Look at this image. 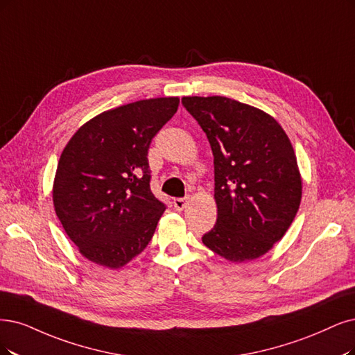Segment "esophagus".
<instances>
[{
  "label": "esophagus",
  "instance_id": "34e87169",
  "mask_svg": "<svg viewBox=\"0 0 355 355\" xmlns=\"http://www.w3.org/2000/svg\"><path fill=\"white\" fill-rule=\"evenodd\" d=\"M174 207L177 209V211H182V209H184L186 206H187V199H184V198H177V199H174Z\"/></svg>",
  "mask_w": 355,
  "mask_h": 355
}]
</instances>
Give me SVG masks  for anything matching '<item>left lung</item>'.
<instances>
[{"label":"left lung","mask_w":355,"mask_h":355,"mask_svg":"<svg viewBox=\"0 0 355 355\" xmlns=\"http://www.w3.org/2000/svg\"><path fill=\"white\" fill-rule=\"evenodd\" d=\"M211 143L215 227L202 241L235 263L268 253L293 224L301 175L293 144L273 116L225 96H184Z\"/></svg>","instance_id":"obj_1"}]
</instances>
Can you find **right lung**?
I'll use <instances>...</instances> for the list:
<instances>
[{
  "instance_id": "obj_1",
  "label": "right lung",
  "mask_w": 355,
  "mask_h": 355,
  "mask_svg": "<svg viewBox=\"0 0 355 355\" xmlns=\"http://www.w3.org/2000/svg\"><path fill=\"white\" fill-rule=\"evenodd\" d=\"M178 98L131 102L78 128L58 161L52 200L87 260L118 269L140 254L166 206L150 190L148 150Z\"/></svg>"
}]
</instances>
